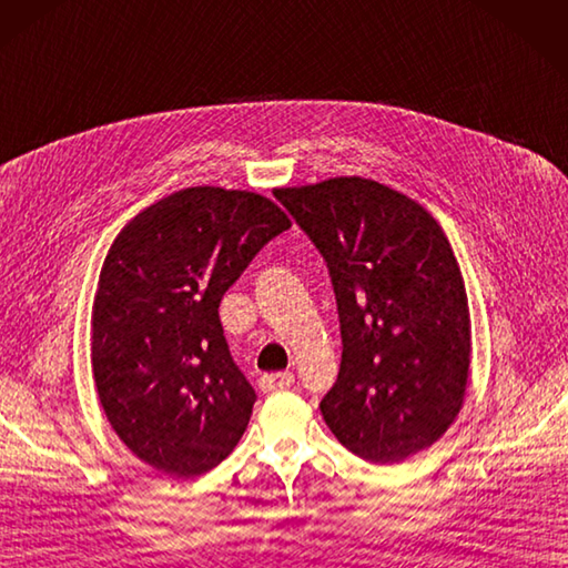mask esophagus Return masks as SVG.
Segmentation results:
<instances>
[{
	"instance_id": "1",
	"label": "esophagus",
	"mask_w": 568,
	"mask_h": 568,
	"mask_svg": "<svg viewBox=\"0 0 568 568\" xmlns=\"http://www.w3.org/2000/svg\"><path fill=\"white\" fill-rule=\"evenodd\" d=\"M295 384V376L290 372H278V374H264L258 379V388L264 390V394H273V390H283L287 386Z\"/></svg>"
}]
</instances>
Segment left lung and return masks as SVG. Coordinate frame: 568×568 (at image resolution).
<instances>
[{
    "label": "left lung",
    "instance_id": "1",
    "mask_svg": "<svg viewBox=\"0 0 568 568\" xmlns=\"http://www.w3.org/2000/svg\"><path fill=\"white\" fill-rule=\"evenodd\" d=\"M324 256L343 357L318 403L359 458L400 463L454 423L468 384L470 316L434 217L394 189L336 178L275 192Z\"/></svg>",
    "mask_w": 568,
    "mask_h": 568
}]
</instances>
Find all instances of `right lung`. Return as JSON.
<instances>
[{
	"mask_svg": "<svg viewBox=\"0 0 568 568\" xmlns=\"http://www.w3.org/2000/svg\"><path fill=\"white\" fill-rule=\"evenodd\" d=\"M290 227L273 201L221 186L160 199L105 256L93 302V376L134 456L196 477L230 456L256 394L230 355L221 300Z\"/></svg>",
	"mask_w": 568,
	"mask_h": 568,
	"instance_id": "add662e5",
	"label": "right lung"
}]
</instances>
